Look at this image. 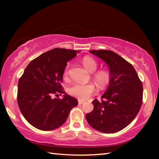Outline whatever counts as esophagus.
Instances as JSON below:
<instances>
[{"label": "esophagus", "mask_w": 159, "mask_h": 159, "mask_svg": "<svg viewBox=\"0 0 159 159\" xmlns=\"http://www.w3.org/2000/svg\"><path fill=\"white\" fill-rule=\"evenodd\" d=\"M78 102H79V104H83L84 103V101L80 100H79V101H78Z\"/></svg>", "instance_id": "1"}]
</instances>
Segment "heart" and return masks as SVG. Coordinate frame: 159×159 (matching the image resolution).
<instances>
[{
    "label": "heart",
    "instance_id": "heart-1",
    "mask_svg": "<svg viewBox=\"0 0 159 159\" xmlns=\"http://www.w3.org/2000/svg\"><path fill=\"white\" fill-rule=\"evenodd\" d=\"M83 64L85 69L88 72L92 73L96 72L98 68V63L96 60L89 57H85L83 59ZM68 72V66L64 71V77H66ZM109 74L106 71H98L93 74V79L95 82L100 87H103L109 81ZM95 92V87L92 83L80 84L74 83L69 88V93L70 95L74 96L80 100H87Z\"/></svg>",
    "mask_w": 159,
    "mask_h": 159
}]
</instances>
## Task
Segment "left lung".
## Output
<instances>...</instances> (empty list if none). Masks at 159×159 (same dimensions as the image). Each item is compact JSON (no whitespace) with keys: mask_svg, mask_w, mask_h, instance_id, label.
Instances as JSON below:
<instances>
[{"mask_svg":"<svg viewBox=\"0 0 159 159\" xmlns=\"http://www.w3.org/2000/svg\"><path fill=\"white\" fill-rule=\"evenodd\" d=\"M93 55L109 67V84L102 100L92 101L93 110L86 120L94 129L115 133L126 128L136 117L143 99V85L133 66L111 50H92Z\"/></svg>","mask_w":159,"mask_h":159,"instance_id":"8db88e82","label":"left lung"}]
</instances>
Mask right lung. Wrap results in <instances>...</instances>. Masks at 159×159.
Wrapping results in <instances>:
<instances>
[{"instance_id": "right-lung-1", "label": "right lung", "mask_w": 159, "mask_h": 159, "mask_svg": "<svg viewBox=\"0 0 159 159\" xmlns=\"http://www.w3.org/2000/svg\"><path fill=\"white\" fill-rule=\"evenodd\" d=\"M76 50L54 48L29 63L19 79L18 104L26 120L42 130H52L66 122L78 100L63 90V75L67 63ZM64 93L60 100L53 95Z\"/></svg>"}]
</instances>
